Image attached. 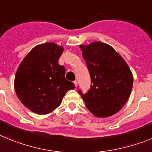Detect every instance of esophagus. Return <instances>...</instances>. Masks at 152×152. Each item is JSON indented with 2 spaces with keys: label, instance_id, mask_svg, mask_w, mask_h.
Returning <instances> with one entry per match:
<instances>
[{
  "label": "esophagus",
  "instance_id": "34e87169",
  "mask_svg": "<svg viewBox=\"0 0 152 152\" xmlns=\"http://www.w3.org/2000/svg\"><path fill=\"white\" fill-rule=\"evenodd\" d=\"M73 83H74L75 86H76V87H77V86H78V83H77V81H76V80H75V81L73 82Z\"/></svg>",
  "mask_w": 152,
  "mask_h": 152
}]
</instances>
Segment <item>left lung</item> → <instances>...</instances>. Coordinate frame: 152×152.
<instances>
[{
  "mask_svg": "<svg viewBox=\"0 0 152 152\" xmlns=\"http://www.w3.org/2000/svg\"><path fill=\"white\" fill-rule=\"evenodd\" d=\"M91 78L90 89L78 92L96 117H109L121 110L131 94L133 76L123 58L102 42L80 45Z\"/></svg>",
  "mask_w": 152,
  "mask_h": 152,
  "instance_id": "8db88e82",
  "label": "left lung"
}]
</instances>
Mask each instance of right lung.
I'll return each mask as SVG.
<instances>
[{
    "label": "right lung",
    "mask_w": 152,
    "mask_h": 152,
    "mask_svg": "<svg viewBox=\"0 0 152 152\" xmlns=\"http://www.w3.org/2000/svg\"><path fill=\"white\" fill-rule=\"evenodd\" d=\"M63 47L46 43L33 48L16 72L14 89L20 102L39 115H45L61 104L74 84L65 78V68L59 65Z\"/></svg>",
    "instance_id": "right-lung-1"
}]
</instances>
